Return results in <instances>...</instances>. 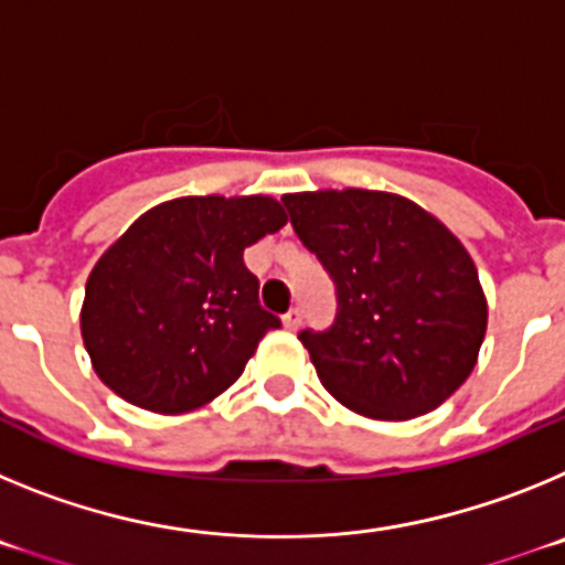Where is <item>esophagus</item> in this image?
Returning a JSON list of instances; mask_svg holds the SVG:
<instances>
[{
    "label": "esophagus",
    "instance_id": "34e87169",
    "mask_svg": "<svg viewBox=\"0 0 565 565\" xmlns=\"http://www.w3.org/2000/svg\"><path fill=\"white\" fill-rule=\"evenodd\" d=\"M299 322H302V308H291V311L282 317V326H286L288 331H297Z\"/></svg>",
    "mask_w": 565,
    "mask_h": 565
}]
</instances>
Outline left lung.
<instances>
[{
	"mask_svg": "<svg viewBox=\"0 0 565 565\" xmlns=\"http://www.w3.org/2000/svg\"><path fill=\"white\" fill-rule=\"evenodd\" d=\"M282 206L333 279L331 328L299 331L331 396L382 422L436 411L467 382L487 331L461 243L398 194L302 192Z\"/></svg>",
	"mask_w": 565,
	"mask_h": 565,
	"instance_id": "left-lung-1",
	"label": "left lung"
}]
</instances>
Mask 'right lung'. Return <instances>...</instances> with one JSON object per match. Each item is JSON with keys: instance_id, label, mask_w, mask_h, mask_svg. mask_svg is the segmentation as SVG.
Returning <instances> with one entry per match:
<instances>
[{"instance_id": "add662e5", "label": "right lung", "mask_w": 565, "mask_h": 565, "mask_svg": "<svg viewBox=\"0 0 565 565\" xmlns=\"http://www.w3.org/2000/svg\"><path fill=\"white\" fill-rule=\"evenodd\" d=\"M286 226L271 198H178L141 214L87 279L82 337L129 404L186 413L239 379L279 317L243 252Z\"/></svg>"}]
</instances>
